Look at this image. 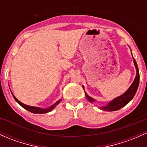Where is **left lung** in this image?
<instances>
[{"mask_svg":"<svg viewBox=\"0 0 147 147\" xmlns=\"http://www.w3.org/2000/svg\"><path fill=\"white\" fill-rule=\"evenodd\" d=\"M132 54V52H131ZM132 56H133L134 65H135V69H136V76H135V80L132 84L130 85V86L129 87L126 91L125 93H123L121 96H118V97L115 98L114 99H113L112 100H111L110 102H109L107 105H105V106H102V107H100L99 108L102 110L107 111V112H113V111H117L119 110V109L124 107L125 105H126L128 103L133 99L134 96H135V93H136L137 90L138 88V86H139V82H140V73H139V69H138V64H137L136 61L134 59L133 54H132ZM83 87L84 90V86H82ZM85 92V95H86V98H87L88 101L90 102L93 103L96 102V100L93 99V98L90 97L89 96H88V94Z\"/></svg>","mask_w":147,"mask_h":147,"instance_id":"1","label":"left lung"}]
</instances>
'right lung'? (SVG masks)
I'll return each mask as SVG.
<instances>
[{
	"instance_id": "right-lung-1",
	"label": "right lung",
	"mask_w": 147,
	"mask_h": 147,
	"mask_svg": "<svg viewBox=\"0 0 147 147\" xmlns=\"http://www.w3.org/2000/svg\"><path fill=\"white\" fill-rule=\"evenodd\" d=\"M11 93H12V92H11ZM12 96H13V98H14V100H16V102H18L19 104L22 107L24 108L25 109H26V110H28V111H29V112H30L32 113H34V114H45V113H48V112H51V111H52L53 109H54V108H55L56 106H57L58 105H59V103L61 102V100H62V99H59V100L56 101V102L54 103V105H51L49 107L41 108V107H33V106L27 105L24 104V103L20 102V101H19V100L14 96L13 93H12Z\"/></svg>"
}]
</instances>
